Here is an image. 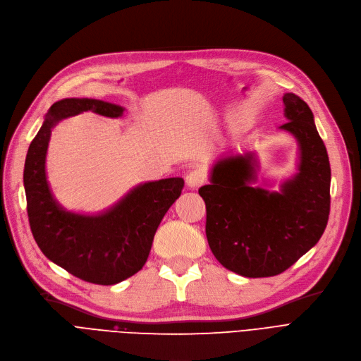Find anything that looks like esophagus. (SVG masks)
Returning <instances> with one entry per match:
<instances>
[{"label": "esophagus", "instance_id": "esophagus-1", "mask_svg": "<svg viewBox=\"0 0 361 361\" xmlns=\"http://www.w3.org/2000/svg\"><path fill=\"white\" fill-rule=\"evenodd\" d=\"M204 180H206V173L201 169L191 170L188 175H186V179H185L186 185H188L190 188H197V186H200Z\"/></svg>", "mask_w": 361, "mask_h": 361}]
</instances>
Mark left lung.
Segmentation results:
<instances>
[{
	"label": "left lung",
	"instance_id": "8db88e82",
	"mask_svg": "<svg viewBox=\"0 0 361 361\" xmlns=\"http://www.w3.org/2000/svg\"><path fill=\"white\" fill-rule=\"evenodd\" d=\"M286 124L279 130L298 143L296 171L269 191L256 182V152L225 149L201 186L212 253L229 271L257 279L292 267L322 238L330 212V164L310 106L284 93ZM265 185L272 186V182Z\"/></svg>",
	"mask_w": 361,
	"mask_h": 361
}]
</instances>
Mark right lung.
Here are the masks:
<instances>
[{"instance_id": "right-lung-1", "label": "right lung", "mask_w": 361, "mask_h": 361, "mask_svg": "<svg viewBox=\"0 0 361 361\" xmlns=\"http://www.w3.org/2000/svg\"><path fill=\"white\" fill-rule=\"evenodd\" d=\"M124 106L89 97H66L50 106L26 154L23 186L27 218L41 252L72 276L94 284H117L145 265L155 231L179 198L183 179L136 185L100 213H78L56 200L47 180V149L53 128L85 111L118 118Z\"/></svg>"}]
</instances>
